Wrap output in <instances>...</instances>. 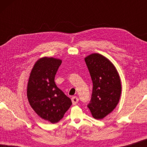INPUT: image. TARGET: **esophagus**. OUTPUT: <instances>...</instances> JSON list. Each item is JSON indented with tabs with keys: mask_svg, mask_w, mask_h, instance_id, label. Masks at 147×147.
Listing matches in <instances>:
<instances>
[{
	"mask_svg": "<svg viewBox=\"0 0 147 147\" xmlns=\"http://www.w3.org/2000/svg\"><path fill=\"white\" fill-rule=\"evenodd\" d=\"M78 97H76V96H74V97L71 98V101H72V104H74V105H76V104L78 102Z\"/></svg>",
	"mask_w": 147,
	"mask_h": 147,
	"instance_id": "obj_1",
	"label": "esophagus"
}]
</instances>
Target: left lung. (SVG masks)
Masks as SVG:
<instances>
[{
    "label": "left lung",
    "instance_id": "obj_1",
    "mask_svg": "<svg viewBox=\"0 0 147 147\" xmlns=\"http://www.w3.org/2000/svg\"><path fill=\"white\" fill-rule=\"evenodd\" d=\"M85 61L93 83L88 107L95 119H103L119 102L122 91L120 76L114 64L101 54H90Z\"/></svg>",
    "mask_w": 147,
    "mask_h": 147
}]
</instances>
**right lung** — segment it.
I'll list each match as a JSON object with an SVG mask.
<instances>
[{
	"label": "right lung",
	"instance_id": "1",
	"mask_svg": "<svg viewBox=\"0 0 147 147\" xmlns=\"http://www.w3.org/2000/svg\"><path fill=\"white\" fill-rule=\"evenodd\" d=\"M62 61L43 57L35 62L27 84L30 106L39 117L51 123L59 122L72 104L71 100L55 83V76Z\"/></svg>",
	"mask_w": 147,
	"mask_h": 147
}]
</instances>
